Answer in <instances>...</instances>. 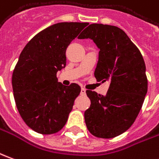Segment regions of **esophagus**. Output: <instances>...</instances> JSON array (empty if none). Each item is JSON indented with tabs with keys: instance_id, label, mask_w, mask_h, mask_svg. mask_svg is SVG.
Returning <instances> with one entry per match:
<instances>
[{
	"instance_id": "1",
	"label": "esophagus",
	"mask_w": 159,
	"mask_h": 159,
	"mask_svg": "<svg viewBox=\"0 0 159 159\" xmlns=\"http://www.w3.org/2000/svg\"><path fill=\"white\" fill-rule=\"evenodd\" d=\"M85 94H86V89H83V88H82V89H81V95H84Z\"/></svg>"
}]
</instances>
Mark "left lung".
<instances>
[{"mask_svg":"<svg viewBox=\"0 0 159 159\" xmlns=\"http://www.w3.org/2000/svg\"><path fill=\"white\" fill-rule=\"evenodd\" d=\"M78 39H90L100 49L95 76L109 82L106 95L87 90L90 107L84 112L88 130L97 138L111 139L134 124L147 93L145 64L141 53L117 26L91 24Z\"/></svg>","mask_w":159,"mask_h":159,"instance_id":"obj_1","label":"left lung"}]
</instances>
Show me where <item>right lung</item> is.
<instances>
[{
  "label": "right lung",
  "mask_w": 159,
  "mask_h": 159,
  "mask_svg": "<svg viewBox=\"0 0 159 159\" xmlns=\"http://www.w3.org/2000/svg\"><path fill=\"white\" fill-rule=\"evenodd\" d=\"M88 25L54 24L36 34L20 55L12 76L14 101L25 124L39 134L60 131L81 92L76 83L67 87L57 82V72L66 65L68 45Z\"/></svg>",
  "instance_id": "add662e5"
}]
</instances>
